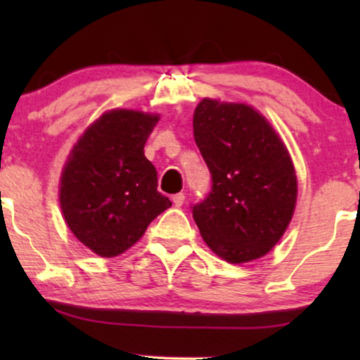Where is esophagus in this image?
<instances>
[{
	"label": "esophagus",
	"instance_id": "esophagus-1",
	"mask_svg": "<svg viewBox=\"0 0 360 360\" xmlns=\"http://www.w3.org/2000/svg\"><path fill=\"white\" fill-rule=\"evenodd\" d=\"M184 200H186V196L183 193H177V194H174V196H172V203H174L176 206H183Z\"/></svg>",
	"mask_w": 360,
	"mask_h": 360
}]
</instances>
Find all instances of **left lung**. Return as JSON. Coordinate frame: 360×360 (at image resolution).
<instances>
[{"label": "left lung", "mask_w": 360, "mask_h": 360, "mask_svg": "<svg viewBox=\"0 0 360 360\" xmlns=\"http://www.w3.org/2000/svg\"><path fill=\"white\" fill-rule=\"evenodd\" d=\"M193 130L212 174V191L191 205L201 237L226 262L262 257L295 212L298 184L286 147L247 105L203 100Z\"/></svg>", "instance_id": "obj_1"}]
</instances>
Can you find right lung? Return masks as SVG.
<instances>
[{
	"mask_svg": "<svg viewBox=\"0 0 360 360\" xmlns=\"http://www.w3.org/2000/svg\"><path fill=\"white\" fill-rule=\"evenodd\" d=\"M159 118L113 110L76 143L60 177V208L77 240L115 257L146 233L171 206L157 191V171L143 147Z\"/></svg>",
	"mask_w": 360,
	"mask_h": 360,
	"instance_id": "add662e5",
	"label": "right lung"
}]
</instances>
